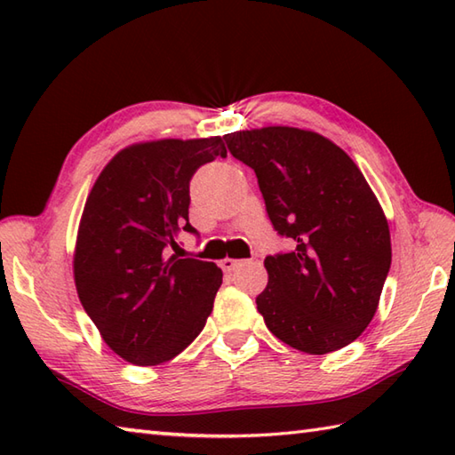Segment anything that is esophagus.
Listing matches in <instances>:
<instances>
[{"label":"esophagus","mask_w":455,"mask_h":455,"mask_svg":"<svg viewBox=\"0 0 455 455\" xmlns=\"http://www.w3.org/2000/svg\"><path fill=\"white\" fill-rule=\"evenodd\" d=\"M240 264H243V262H240V259H233V258H225V259H220V267L222 269H225V272H233V269H236Z\"/></svg>","instance_id":"obj_1"}]
</instances>
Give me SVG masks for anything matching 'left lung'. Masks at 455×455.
Returning <instances> with one entry per match:
<instances>
[{
  "instance_id": "obj_1",
  "label": "left lung",
  "mask_w": 455,
  "mask_h": 455,
  "mask_svg": "<svg viewBox=\"0 0 455 455\" xmlns=\"http://www.w3.org/2000/svg\"><path fill=\"white\" fill-rule=\"evenodd\" d=\"M222 139L254 170L269 220L293 243L264 259L269 279L256 305L269 332L316 355L354 342L391 267L387 219L363 173L311 131L266 127Z\"/></svg>"
}]
</instances>
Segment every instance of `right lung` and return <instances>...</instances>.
Wrapping results in <instances>:
<instances>
[{"label":"right lung","mask_w":455,"mask_h":455,"mask_svg":"<svg viewBox=\"0 0 455 455\" xmlns=\"http://www.w3.org/2000/svg\"><path fill=\"white\" fill-rule=\"evenodd\" d=\"M227 158L220 137L154 140L121 150L85 201L74 279L105 344L134 365H158L196 340L212 311L222 272L170 256L189 225V181Z\"/></svg>","instance_id":"1"}]
</instances>
